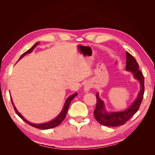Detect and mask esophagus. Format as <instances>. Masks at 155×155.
<instances>
[{"label": "esophagus", "mask_w": 155, "mask_h": 155, "mask_svg": "<svg viewBox=\"0 0 155 155\" xmlns=\"http://www.w3.org/2000/svg\"><path fill=\"white\" fill-rule=\"evenodd\" d=\"M91 87H92L91 83L90 82H87L85 84V86H84V91H85V92H88V91H90V89H91Z\"/></svg>", "instance_id": "esophagus-1"}]
</instances>
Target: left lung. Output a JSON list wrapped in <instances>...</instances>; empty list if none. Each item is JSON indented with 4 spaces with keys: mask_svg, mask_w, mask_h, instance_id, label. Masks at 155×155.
<instances>
[{
    "mask_svg": "<svg viewBox=\"0 0 155 155\" xmlns=\"http://www.w3.org/2000/svg\"><path fill=\"white\" fill-rule=\"evenodd\" d=\"M126 70L132 72L135 79L138 80L140 84V91L136 100L131 105L124 111L110 112L106 111L104 103L96 94V106L94 111V116L100 124L109 127H118L125 124L138 111L141 105L144 94V77L139 70V65L137 60L128 51H126Z\"/></svg>",
    "mask_w": 155,
    "mask_h": 155,
    "instance_id": "obj_1",
    "label": "left lung"
}]
</instances>
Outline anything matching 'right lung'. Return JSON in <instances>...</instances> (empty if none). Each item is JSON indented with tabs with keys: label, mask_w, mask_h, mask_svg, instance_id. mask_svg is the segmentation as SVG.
<instances>
[{
	"label": "right lung",
	"mask_w": 155,
	"mask_h": 155,
	"mask_svg": "<svg viewBox=\"0 0 155 155\" xmlns=\"http://www.w3.org/2000/svg\"><path fill=\"white\" fill-rule=\"evenodd\" d=\"M39 44V42L38 43H35L34 46H32V47L31 48H30L28 50L26 51V52H25L23 54L21 55V56L20 57L19 59H21L22 57H24V56L27 54H29V53H31V51H33V50L34 49V48L35 47V46ZM18 59V60H19ZM78 95L77 92H76L75 94H74L73 95H71L70 96H69L66 101H65V104H64V105L63 107V109L62 110V111L61 112V113L56 117L55 118H54L53 120H51L50 121H49V122H47V123H44V124H31L30 122H29V121H28L24 117H23L19 112H18V110H17V109L15 108V107L14 106V109H15V111L17 113V114L20 117V118L22 120H24L25 122H26L27 124H28L29 125H30L31 126L34 127H35V128H37V129H51V128H54L55 127H57L58 125H59V124H61V123L62 122V121L64 120V119L65 118V116H66L67 115V111H68V107H69V105L70 104V103H71L72 100L74 99V98L76 97V96ZM11 98V97H10ZM11 101H12V103L13 105H14L13 103V101H12V99L11 98Z\"/></svg>",
	"instance_id": "1"
}]
</instances>
